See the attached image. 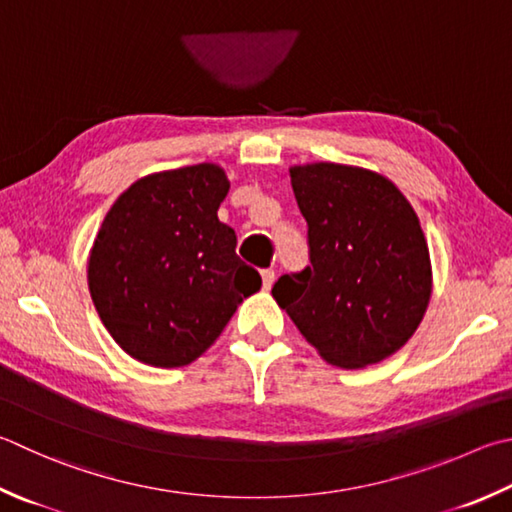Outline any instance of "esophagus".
Returning <instances> with one entry per match:
<instances>
[{
	"mask_svg": "<svg viewBox=\"0 0 512 512\" xmlns=\"http://www.w3.org/2000/svg\"><path fill=\"white\" fill-rule=\"evenodd\" d=\"M273 282H275V271H273V268H264V271H262V284H264V291H268V288L273 286Z\"/></svg>",
	"mask_w": 512,
	"mask_h": 512,
	"instance_id": "esophagus-1",
	"label": "esophagus"
}]
</instances>
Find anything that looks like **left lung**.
Listing matches in <instances>:
<instances>
[{"label": "left lung", "instance_id": "1", "mask_svg": "<svg viewBox=\"0 0 512 512\" xmlns=\"http://www.w3.org/2000/svg\"><path fill=\"white\" fill-rule=\"evenodd\" d=\"M288 176L311 266L282 275L275 302L329 365H376L414 336L430 304L432 262L416 212L365 167L320 161Z\"/></svg>", "mask_w": 512, "mask_h": 512}]
</instances>
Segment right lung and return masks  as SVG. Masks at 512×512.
<instances>
[{
    "instance_id": "right-lung-1",
    "label": "right lung",
    "mask_w": 512,
    "mask_h": 512,
    "mask_svg": "<svg viewBox=\"0 0 512 512\" xmlns=\"http://www.w3.org/2000/svg\"><path fill=\"white\" fill-rule=\"evenodd\" d=\"M230 181L217 163L147 174L102 219L87 282L105 329L134 360L174 369L221 336L262 277L235 253L217 210Z\"/></svg>"
}]
</instances>
